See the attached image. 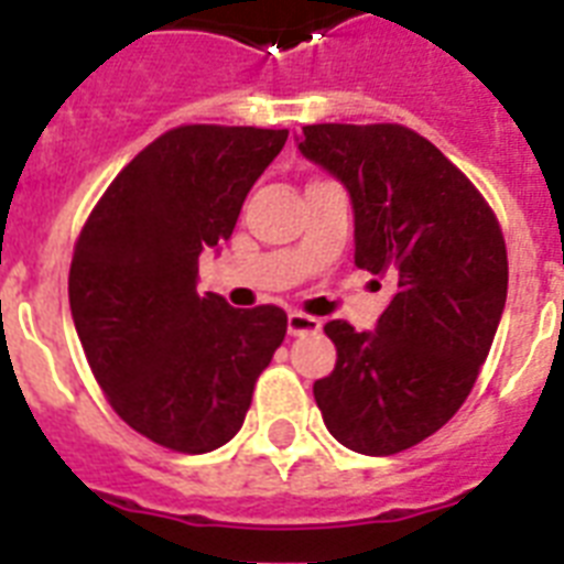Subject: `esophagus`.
Returning a JSON list of instances; mask_svg holds the SVG:
<instances>
[{"label":"esophagus","instance_id":"esophagus-1","mask_svg":"<svg viewBox=\"0 0 564 564\" xmlns=\"http://www.w3.org/2000/svg\"><path fill=\"white\" fill-rule=\"evenodd\" d=\"M286 330H290V336L318 334V330H322V322H318L316 316L301 313V310H290V316H286Z\"/></svg>","mask_w":564,"mask_h":564}]
</instances>
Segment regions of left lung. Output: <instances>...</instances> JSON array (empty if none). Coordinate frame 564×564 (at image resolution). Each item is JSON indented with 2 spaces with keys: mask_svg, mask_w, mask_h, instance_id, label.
<instances>
[{
  "mask_svg": "<svg viewBox=\"0 0 564 564\" xmlns=\"http://www.w3.org/2000/svg\"><path fill=\"white\" fill-rule=\"evenodd\" d=\"M299 149L354 202V263L394 283L377 330L327 322L334 371L313 383L336 442L392 456L445 427L489 357L507 304V242L436 145L398 122L304 126Z\"/></svg>",
  "mask_w": 564,
  "mask_h": 564,
  "instance_id": "left-lung-1",
  "label": "left lung"
}]
</instances>
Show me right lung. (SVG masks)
Instances as JSON below:
<instances>
[{"label":"right lung","mask_w":564,"mask_h":564,"mask_svg":"<svg viewBox=\"0 0 564 564\" xmlns=\"http://www.w3.org/2000/svg\"><path fill=\"white\" fill-rule=\"evenodd\" d=\"M286 128L178 126L110 181L75 239L69 307L93 377L154 445L207 454L237 436L286 313L198 295V254L234 234Z\"/></svg>","instance_id":"obj_1"}]
</instances>
